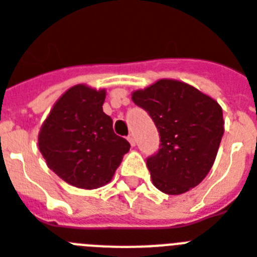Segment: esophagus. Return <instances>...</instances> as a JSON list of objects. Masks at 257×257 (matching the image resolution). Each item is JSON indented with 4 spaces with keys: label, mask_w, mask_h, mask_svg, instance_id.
Returning <instances> with one entry per match:
<instances>
[{
    "label": "esophagus",
    "mask_w": 257,
    "mask_h": 257,
    "mask_svg": "<svg viewBox=\"0 0 257 257\" xmlns=\"http://www.w3.org/2000/svg\"><path fill=\"white\" fill-rule=\"evenodd\" d=\"M128 141H129V144H131V145H132V146H136L135 136H133V135H129V136H128Z\"/></svg>",
    "instance_id": "esophagus-1"
}]
</instances>
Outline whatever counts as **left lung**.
I'll use <instances>...</instances> for the list:
<instances>
[{
    "label": "left lung",
    "instance_id": "obj_1",
    "mask_svg": "<svg viewBox=\"0 0 257 257\" xmlns=\"http://www.w3.org/2000/svg\"><path fill=\"white\" fill-rule=\"evenodd\" d=\"M159 133L158 152L146 165L153 184L167 195H180L204 180L214 163L223 115L214 99L184 82L161 79L132 94Z\"/></svg>",
    "mask_w": 257,
    "mask_h": 257
}]
</instances>
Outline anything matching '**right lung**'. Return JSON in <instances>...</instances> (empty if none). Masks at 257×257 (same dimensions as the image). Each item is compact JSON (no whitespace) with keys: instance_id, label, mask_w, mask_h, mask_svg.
Segmentation results:
<instances>
[{"instance_id":"1","label":"right lung","mask_w":257,"mask_h":257,"mask_svg":"<svg viewBox=\"0 0 257 257\" xmlns=\"http://www.w3.org/2000/svg\"><path fill=\"white\" fill-rule=\"evenodd\" d=\"M104 98V90L69 88L39 133V150L49 169L78 188L107 184L131 148L113 132L112 118L103 112Z\"/></svg>"}]
</instances>
